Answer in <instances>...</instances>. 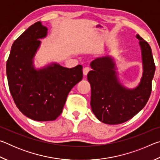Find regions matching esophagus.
Here are the masks:
<instances>
[{
    "label": "esophagus",
    "mask_w": 160,
    "mask_h": 160,
    "mask_svg": "<svg viewBox=\"0 0 160 160\" xmlns=\"http://www.w3.org/2000/svg\"><path fill=\"white\" fill-rule=\"evenodd\" d=\"M89 71H90V68L89 67H85L83 68V74L84 75H88V73L89 72Z\"/></svg>",
    "instance_id": "34e87169"
}]
</instances>
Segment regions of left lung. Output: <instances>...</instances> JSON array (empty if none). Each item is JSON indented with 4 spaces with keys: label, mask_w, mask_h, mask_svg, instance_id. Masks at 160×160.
I'll return each instance as SVG.
<instances>
[{
    "label": "left lung",
    "mask_w": 160,
    "mask_h": 160,
    "mask_svg": "<svg viewBox=\"0 0 160 160\" xmlns=\"http://www.w3.org/2000/svg\"><path fill=\"white\" fill-rule=\"evenodd\" d=\"M136 37L141 47L143 73L134 90H128L118 82L111 56L97 58L90 63L93 70L88 72V80L91 85L92 111L104 123L116 125L128 121L150 98L155 65L150 46L139 34Z\"/></svg>",
    "instance_id": "8db88e82"
}]
</instances>
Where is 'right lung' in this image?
Listing matches in <instances>:
<instances>
[{
  "mask_svg": "<svg viewBox=\"0 0 160 160\" xmlns=\"http://www.w3.org/2000/svg\"><path fill=\"white\" fill-rule=\"evenodd\" d=\"M40 22L23 32L13 43L6 63L10 94L19 110L38 121H53L62 113L67 96L83 77L81 65L67 68L52 64L43 69L33 67L38 40L47 36Z\"/></svg>",
  "mask_w": 160,
  "mask_h": 160,
  "instance_id": "1",
  "label": "right lung"
}]
</instances>
